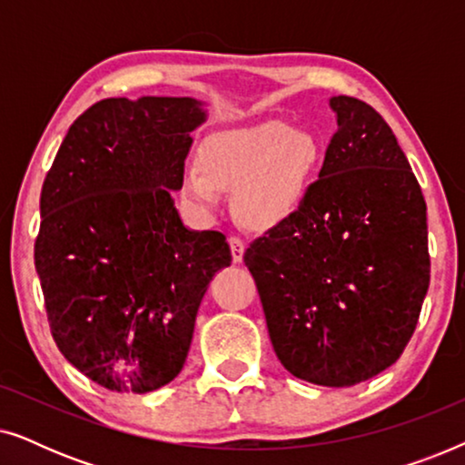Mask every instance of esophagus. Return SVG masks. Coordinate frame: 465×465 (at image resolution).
Here are the masks:
<instances>
[{
  "label": "esophagus",
  "instance_id": "1",
  "mask_svg": "<svg viewBox=\"0 0 465 465\" xmlns=\"http://www.w3.org/2000/svg\"><path fill=\"white\" fill-rule=\"evenodd\" d=\"M228 245H231V253H232L234 262H241V260H243V253H245L243 241H241L239 237H231L228 239Z\"/></svg>",
  "mask_w": 465,
  "mask_h": 465
}]
</instances>
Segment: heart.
<instances>
[{
  "label": "heart",
  "instance_id": "b5f03b06",
  "mask_svg": "<svg viewBox=\"0 0 465 465\" xmlns=\"http://www.w3.org/2000/svg\"><path fill=\"white\" fill-rule=\"evenodd\" d=\"M199 169L183 175V196L212 212L232 190L234 212L245 226L272 228L307 199L322 163V145L307 131L264 120L213 133L196 152Z\"/></svg>",
  "mask_w": 465,
  "mask_h": 465
}]
</instances>
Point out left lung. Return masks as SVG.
Returning a JSON list of instances; mask_svg holds the SVG:
<instances>
[{
    "instance_id": "obj_1",
    "label": "left lung",
    "mask_w": 465,
    "mask_h": 465,
    "mask_svg": "<svg viewBox=\"0 0 465 465\" xmlns=\"http://www.w3.org/2000/svg\"><path fill=\"white\" fill-rule=\"evenodd\" d=\"M339 129L301 209L247 247L279 361L296 379L358 385L409 345L430 285L428 215L383 116L332 97Z\"/></svg>"
}]
</instances>
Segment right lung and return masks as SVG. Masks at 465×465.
<instances>
[{
	"instance_id": "right-lung-1",
	"label": "right lung",
	"mask_w": 465,
	"mask_h": 465,
	"mask_svg": "<svg viewBox=\"0 0 465 465\" xmlns=\"http://www.w3.org/2000/svg\"><path fill=\"white\" fill-rule=\"evenodd\" d=\"M190 97L104 99L69 126L40 196L35 271L50 332L69 364L112 391L145 393L180 374L215 272L218 231H188L183 183Z\"/></svg>"
}]
</instances>
